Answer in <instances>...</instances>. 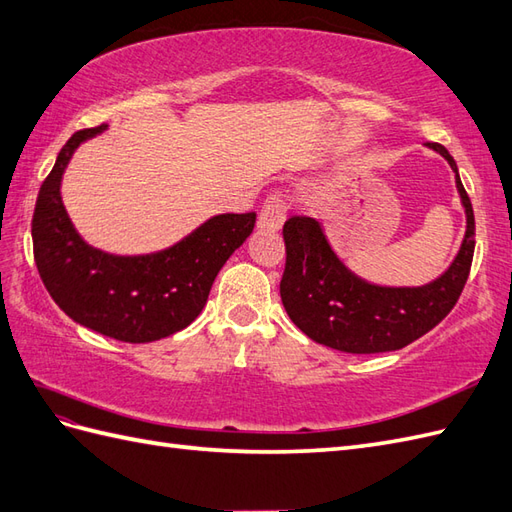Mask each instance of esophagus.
I'll use <instances>...</instances> for the list:
<instances>
[{"label": "esophagus", "mask_w": 512, "mask_h": 512, "mask_svg": "<svg viewBox=\"0 0 512 512\" xmlns=\"http://www.w3.org/2000/svg\"><path fill=\"white\" fill-rule=\"evenodd\" d=\"M286 221V206L278 195H271L258 215V230L278 232Z\"/></svg>", "instance_id": "obj_1"}]
</instances>
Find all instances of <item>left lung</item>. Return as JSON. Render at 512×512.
Instances as JSON below:
<instances>
[{"mask_svg":"<svg viewBox=\"0 0 512 512\" xmlns=\"http://www.w3.org/2000/svg\"><path fill=\"white\" fill-rule=\"evenodd\" d=\"M454 171L465 208V239L452 265L421 286H389L360 278L334 252L321 221L295 215L284 223L286 267L280 295L286 315L310 339L347 354L402 350L441 323L469 278L476 221L458 167L439 143H426Z\"/></svg>","mask_w":512,"mask_h":512,"instance_id":"1","label":"left lung"}]
</instances>
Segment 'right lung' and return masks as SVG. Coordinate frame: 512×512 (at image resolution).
Returning <instances> with one entry per match:
<instances>
[{"instance_id": "right-lung-1", "label": "right lung", "mask_w": 512, "mask_h": 512, "mask_svg": "<svg viewBox=\"0 0 512 512\" xmlns=\"http://www.w3.org/2000/svg\"><path fill=\"white\" fill-rule=\"evenodd\" d=\"M108 126L80 130L60 149L32 217L34 260L54 302L80 326L126 343L180 332L202 313L219 269L254 230L256 213L215 215L149 254H108L82 239L60 184L76 149Z\"/></svg>"}]
</instances>
